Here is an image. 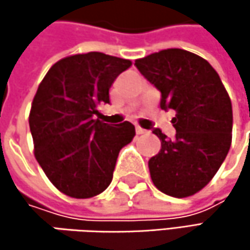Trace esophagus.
Segmentation results:
<instances>
[{
	"label": "esophagus",
	"instance_id": "1",
	"mask_svg": "<svg viewBox=\"0 0 250 250\" xmlns=\"http://www.w3.org/2000/svg\"><path fill=\"white\" fill-rule=\"evenodd\" d=\"M146 131H147V130H145V128H142L140 125H136V133H137V134H145Z\"/></svg>",
	"mask_w": 250,
	"mask_h": 250
}]
</instances>
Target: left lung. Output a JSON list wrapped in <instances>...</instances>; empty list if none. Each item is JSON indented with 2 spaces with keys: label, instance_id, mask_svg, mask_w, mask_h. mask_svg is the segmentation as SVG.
Listing matches in <instances>:
<instances>
[{
  "label": "left lung",
  "instance_id": "8db88e82",
  "mask_svg": "<svg viewBox=\"0 0 250 250\" xmlns=\"http://www.w3.org/2000/svg\"><path fill=\"white\" fill-rule=\"evenodd\" d=\"M134 65L161 91V108L175 111L172 140L153 130L161 150L149 159L150 178L167 195H194L211 181L230 149V97L214 68L184 49H165Z\"/></svg>",
  "mask_w": 250,
  "mask_h": 250
}]
</instances>
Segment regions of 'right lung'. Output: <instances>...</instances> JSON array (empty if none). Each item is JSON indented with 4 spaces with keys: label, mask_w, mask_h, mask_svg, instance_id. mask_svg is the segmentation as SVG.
Masks as SVG:
<instances>
[{
    "label": "right lung",
    "mask_w": 250,
    "mask_h": 250,
    "mask_svg": "<svg viewBox=\"0 0 250 250\" xmlns=\"http://www.w3.org/2000/svg\"><path fill=\"white\" fill-rule=\"evenodd\" d=\"M130 66L127 59L89 52L61 59L40 82L28 116L34 156L61 192L91 198L110 185L136 131L128 122L103 123L97 107L110 103L108 89Z\"/></svg>",
    "instance_id": "1"
}]
</instances>
